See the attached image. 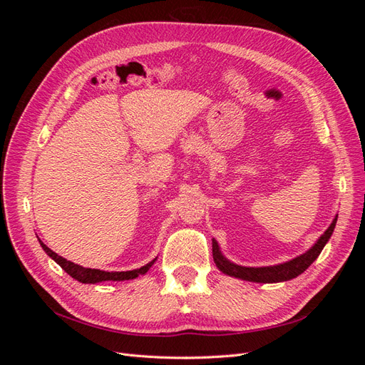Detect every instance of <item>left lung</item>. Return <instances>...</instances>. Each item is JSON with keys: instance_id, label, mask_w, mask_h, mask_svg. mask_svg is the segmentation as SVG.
Instances as JSON below:
<instances>
[{"instance_id": "left-lung-1", "label": "left lung", "mask_w": 365, "mask_h": 365, "mask_svg": "<svg viewBox=\"0 0 365 365\" xmlns=\"http://www.w3.org/2000/svg\"><path fill=\"white\" fill-rule=\"evenodd\" d=\"M336 219H334V222L330 224V227L324 231V235L317 240V244L306 251L302 256H298L289 262L282 263V264H275V267H263V268H247V267H239V264L231 263L227 260L222 254L219 251L217 242L213 239V259L216 267L222 271L224 274L231 275V277H237L242 280H248V282H257V283H277V282H286L295 279L297 275H300L304 272L314 260L319 256V252L323 251L324 245L327 244V240L330 239L334 233V228L336 225Z\"/></svg>"}]
</instances>
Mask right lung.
Instances as JSON below:
<instances>
[{"mask_svg":"<svg viewBox=\"0 0 365 365\" xmlns=\"http://www.w3.org/2000/svg\"><path fill=\"white\" fill-rule=\"evenodd\" d=\"M39 244H41V247H42V250L46 251L48 256L56 262L59 267L67 272V274H70L73 279H76L77 282H82V283H98V282H105V280H130V279H135V277H138L140 274H145V272H148V269L152 267L153 264V262L155 260H152L150 263H148L146 267H143V268H140V269H134V271H121V272H106V271H101V269H91V268H83V267H79V264H76V263H73V262H70V260H67V259H63V257H61V256H58L56 252L54 251H51L47 245H43L42 242L39 240Z\"/></svg>","mask_w":365,"mask_h":365,"instance_id":"add662e5","label":"right lung"}]
</instances>
